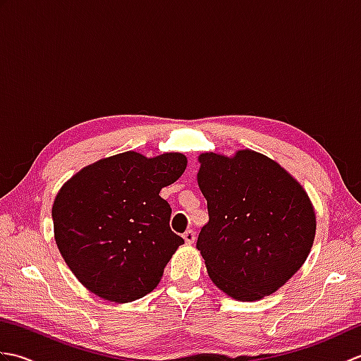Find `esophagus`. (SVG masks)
<instances>
[{
  "label": "esophagus",
  "mask_w": 361,
  "mask_h": 361,
  "mask_svg": "<svg viewBox=\"0 0 361 361\" xmlns=\"http://www.w3.org/2000/svg\"><path fill=\"white\" fill-rule=\"evenodd\" d=\"M183 239H185V242L188 243V245H190V243H194V240H195V233L192 231V229H188V231L183 234Z\"/></svg>",
  "instance_id": "34e87169"
}]
</instances>
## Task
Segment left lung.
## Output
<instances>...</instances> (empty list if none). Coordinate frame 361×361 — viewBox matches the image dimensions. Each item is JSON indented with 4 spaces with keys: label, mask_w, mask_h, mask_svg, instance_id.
Segmentation results:
<instances>
[{
    "label": "left lung",
    "mask_w": 361,
    "mask_h": 361,
    "mask_svg": "<svg viewBox=\"0 0 361 361\" xmlns=\"http://www.w3.org/2000/svg\"><path fill=\"white\" fill-rule=\"evenodd\" d=\"M197 181L209 221L197 248L216 286L237 301L281 288L309 257L317 217L304 188L262 153L198 157Z\"/></svg>",
    "instance_id": "obj_1"
}]
</instances>
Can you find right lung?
I'll return each instance as SVG.
<instances>
[{
  "label": "right lung",
  "instance_id": "right-lung-1",
  "mask_svg": "<svg viewBox=\"0 0 361 361\" xmlns=\"http://www.w3.org/2000/svg\"><path fill=\"white\" fill-rule=\"evenodd\" d=\"M178 152L147 158L124 152L83 167L52 204L54 237L83 287L113 302H132L155 288L185 243L171 226L159 190L185 172Z\"/></svg>",
  "mask_w": 361,
  "mask_h": 361
}]
</instances>
